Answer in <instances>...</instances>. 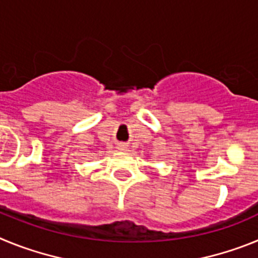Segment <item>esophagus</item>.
Instances as JSON below:
<instances>
[{
	"instance_id": "esophagus-1",
	"label": "esophagus",
	"mask_w": 258,
	"mask_h": 258,
	"mask_svg": "<svg viewBox=\"0 0 258 258\" xmlns=\"http://www.w3.org/2000/svg\"><path fill=\"white\" fill-rule=\"evenodd\" d=\"M117 149L120 150V151H124L125 149H126V146L124 145V143H118V146H117Z\"/></svg>"
}]
</instances>
